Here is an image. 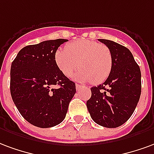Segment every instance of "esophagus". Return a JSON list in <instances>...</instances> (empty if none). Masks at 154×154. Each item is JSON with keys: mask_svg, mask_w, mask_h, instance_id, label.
<instances>
[{"mask_svg": "<svg viewBox=\"0 0 154 154\" xmlns=\"http://www.w3.org/2000/svg\"><path fill=\"white\" fill-rule=\"evenodd\" d=\"M81 85H77V84H76L75 85V88H76V89H77V90H79V88H81Z\"/></svg>", "mask_w": 154, "mask_h": 154, "instance_id": "34e87169", "label": "esophagus"}]
</instances>
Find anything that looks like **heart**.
Here are the masks:
<instances>
[{"label": "heart", "instance_id": "heart-1", "mask_svg": "<svg viewBox=\"0 0 154 154\" xmlns=\"http://www.w3.org/2000/svg\"><path fill=\"white\" fill-rule=\"evenodd\" d=\"M57 67L69 77L77 69L74 79L77 81L101 84L106 79L112 68V56L106 46L91 40H78L58 49L55 55Z\"/></svg>", "mask_w": 154, "mask_h": 154}]
</instances>
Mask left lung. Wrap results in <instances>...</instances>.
Segmentation results:
<instances>
[{
    "label": "left lung",
    "instance_id": "1",
    "mask_svg": "<svg viewBox=\"0 0 154 154\" xmlns=\"http://www.w3.org/2000/svg\"><path fill=\"white\" fill-rule=\"evenodd\" d=\"M109 48L112 68L103 85L91 88L87 107L97 125L116 128L126 122L134 112L141 94V72L131 51L106 39H98Z\"/></svg>",
    "mask_w": 154,
    "mask_h": 154
}]
</instances>
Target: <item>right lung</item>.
<instances>
[{
	"label": "right lung",
	"instance_id": "obj_1",
	"mask_svg": "<svg viewBox=\"0 0 154 154\" xmlns=\"http://www.w3.org/2000/svg\"><path fill=\"white\" fill-rule=\"evenodd\" d=\"M67 39L42 42L22 48L11 64V94L19 112L40 128L63 122L75 84L57 67L55 55ZM56 85L59 86L55 88Z\"/></svg>",
	"mask_w": 154,
	"mask_h": 154
}]
</instances>
